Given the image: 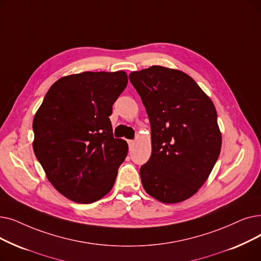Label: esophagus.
I'll list each match as a JSON object with an SVG mask.
<instances>
[{"label":"esophagus","instance_id":"34e87169","mask_svg":"<svg viewBox=\"0 0 261 261\" xmlns=\"http://www.w3.org/2000/svg\"><path fill=\"white\" fill-rule=\"evenodd\" d=\"M128 144H129V147L130 148H132V147L134 146V144H135V141H133V140H129L128 141Z\"/></svg>","mask_w":261,"mask_h":261}]
</instances>
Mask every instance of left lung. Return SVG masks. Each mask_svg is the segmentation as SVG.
<instances>
[{
	"label": "left lung",
	"instance_id": "left-lung-1",
	"mask_svg": "<svg viewBox=\"0 0 261 261\" xmlns=\"http://www.w3.org/2000/svg\"><path fill=\"white\" fill-rule=\"evenodd\" d=\"M149 117L151 155L140 169L150 196L165 203L194 195L220 155L222 135L210 98L187 73L162 66L129 74Z\"/></svg>",
	"mask_w": 261,
	"mask_h": 261
}]
</instances>
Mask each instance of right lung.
Masks as SVG:
<instances>
[{
	"label": "right lung",
	"mask_w": 261,
	"mask_h": 261,
	"mask_svg": "<svg viewBox=\"0 0 261 261\" xmlns=\"http://www.w3.org/2000/svg\"><path fill=\"white\" fill-rule=\"evenodd\" d=\"M124 71L82 72L56 81L33 120V149L62 195L90 203L107 195L128 153L114 139L113 105L127 87Z\"/></svg>",
	"instance_id": "obj_1"
}]
</instances>
